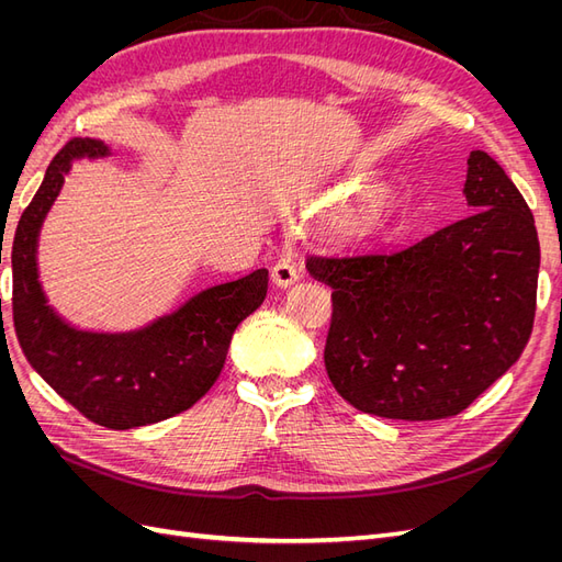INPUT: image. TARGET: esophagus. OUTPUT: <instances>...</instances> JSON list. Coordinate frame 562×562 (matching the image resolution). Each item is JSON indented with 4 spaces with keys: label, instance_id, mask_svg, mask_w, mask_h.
I'll return each instance as SVG.
<instances>
[{
    "label": "esophagus",
    "instance_id": "obj_1",
    "mask_svg": "<svg viewBox=\"0 0 562 562\" xmlns=\"http://www.w3.org/2000/svg\"><path fill=\"white\" fill-rule=\"evenodd\" d=\"M300 279V271L295 269L293 262L281 260L274 267H271V283L277 288H291Z\"/></svg>",
    "mask_w": 562,
    "mask_h": 562
}]
</instances>
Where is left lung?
Wrapping results in <instances>:
<instances>
[{
    "instance_id": "obj_1",
    "label": "left lung",
    "mask_w": 562,
    "mask_h": 562,
    "mask_svg": "<svg viewBox=\"0 0 562 562\" xmlns=\"http://www.w3.org/2000/svg\"><path fill=\"white\" fill-rule=\"evenodd\" d=\"M467 217L407 246L361 244L310 255L333 288L328 378L361 413L443 419L512 368L530 339L539 239L504 168L475 149Z\"/></svg>"
}]
</instances>
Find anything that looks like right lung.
<instances>
[{
	"label": "right lung",
	"mask_w": 562,
	"mask_h": 562,
	"mask_svg": "<svg viewBox=\"0 0 562 562\" xmlns=\"http://www.w3.org/2000/svg\"><path fill=\"white\" fill-rule=\"evenodd\" d=\"M112 157L98 138L67 143L21 215L11 248L13 326L42 380L100 427L126 431L192 407L220 378L232 335L267 295V269L203 288L171 314L131 330L79 328L48 304L40 234L72 164Z\"/></svg>",
	"instance_id": "right-lung-1"
}]
</instances>
